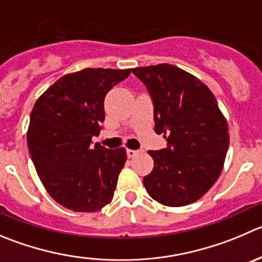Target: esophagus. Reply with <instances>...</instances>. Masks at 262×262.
<instances>
[{"instance_id":"1","label":"esophagus","mask_w":262,"mask_h":262,"mask_svg":"<svg viewBox=\"0 0 262 262\" xmlns=\"http://www.w3.org/2000/svg\"><path fill=\"white\" fill-rule=\"evenodd\" d=\"M127 157H128V158H133V157H135L136 154L139 153V150H133V149H127Z\"/></svg>"}]
</instances>
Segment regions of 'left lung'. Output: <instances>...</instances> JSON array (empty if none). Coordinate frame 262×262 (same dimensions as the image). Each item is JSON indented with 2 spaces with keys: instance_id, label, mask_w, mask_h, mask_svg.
<instances>
[{
  "instance_id": "left-lung-1",
  "label": "left lung",
  "mask_w": 262,
  "mask_h": 262,
  "mask_svg": "<svg viewBox=\"0 0 262 262\" xmlns=\"http://www.w3.org/2000/svg\"><path fill=\"white\" fill-rule=\"evenodd\" d=\"M154 105V131L167 148L149 150L153 171L143 179L149 195L168 207H181L207 193L223 171L229 127L211 90L171 64L134 68Z\"/></svg>"
}]
</instances>
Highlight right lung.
Segmentation results:
<instances>
[{
	"label": "right lung",
	"mask_w": 262,
	"mask_h": 262,
	"mask_svg": "<svg viewBox=\"0 0 262 262\" xmlns=\"http://www.w3.org/2000/svg\"><path fill=\"white\" fill-rule=\"evenodd\" d=\"M131 69L86 68L59 78L37 99L27 141L47 193L74 212H96L111 203L127 159L92 136L104 122V99Z\"/></svg>",
	"instance_id": "obj_1"
}]
</instances>
